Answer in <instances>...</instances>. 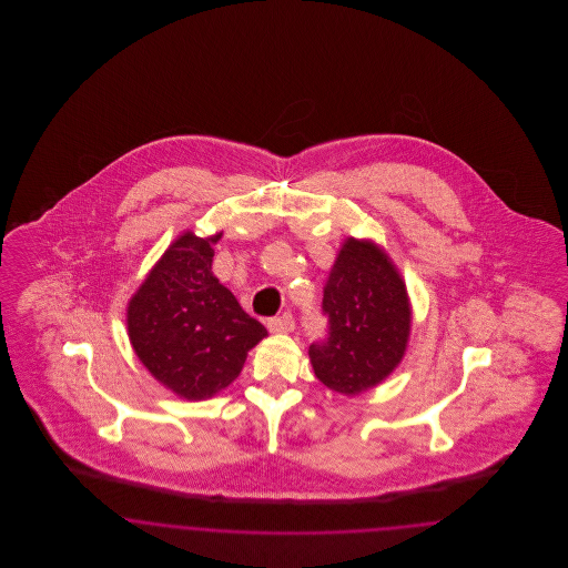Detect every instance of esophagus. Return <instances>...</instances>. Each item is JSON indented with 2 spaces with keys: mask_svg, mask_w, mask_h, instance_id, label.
Returning <instances> with one entry per match:
<instances>
[{
  "mask_svg": "<svg viewBox=\"0 0 568 568\" xmlns=\"http://www.w3.org/2000/svg\"><path fill=\"white\" fill-rule=\"evenodd\" d=\"M294 317L290 315V313H285V315H281V317H272L271 322H268V329H271L272 334H287V332H292L294 329Z\"/></svg>",
  "mask_w": 568,
  "mask_h": 568,
  "instance_id": "1",
  "label": "esophagus"
}]
</instances>
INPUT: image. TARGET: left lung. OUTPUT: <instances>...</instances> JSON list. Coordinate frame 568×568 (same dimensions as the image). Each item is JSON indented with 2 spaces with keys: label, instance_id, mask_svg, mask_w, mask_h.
Here are the masks:
<instances>
[{
  "label": "left lung",
  "instance_id": "1",
  "mask_svg": "<svg viewBox=\"0 0 568 568\" xmlns=\"http://www.w3.org/2000/svg\"><path fill=\"white\" fill-rule=\"evenodd\" d=\"M329 336L311 345L315 377L347 398L389 377L403 362L410 336V297L405 278L383 246L345 239L325 278Z\"/></svg>",
  "mask_w": 568,
  "mask_h": 568
}]
</instances>
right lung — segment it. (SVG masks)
I'll return each instance as SVG.
<instances>
[{
    "label": "right lung",
    "instance_id": "add662e5",
    "mask_svg": "<svg viewBox=\"0 0 568 568\" xmlns=\"http://www.w3.org/2000/svg\"><path fill=\"white\" fill-rule=\"evenodd\" d=\"M213 236H176L128 302V336L142 366L185 400H209L243 371L268 336L219 283Z\"/></svg>",
    "mask_w": 568,
    "mask_h": 568
}]
</instances>
